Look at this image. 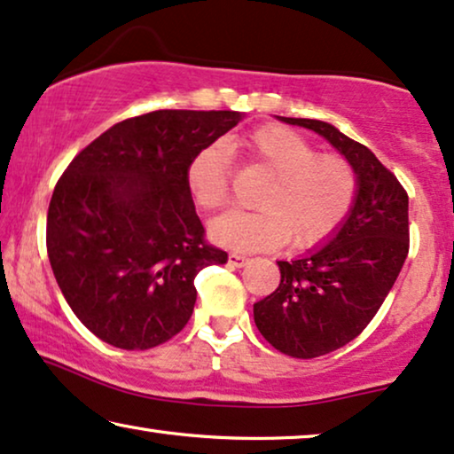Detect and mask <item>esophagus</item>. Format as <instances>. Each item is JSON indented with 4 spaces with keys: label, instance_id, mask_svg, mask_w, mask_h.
<instances>
[{
    "label": "esophagus",
    "instance_id": "1",
    "mask_svg": "<svg viewBox=\"0 0 454 454\" xmlns=\"http://www.w3.org/2000/svg\"><path fill=\"white\" fill-rule=\"evenodd\" d=\"M247 262H249V257L240 255V253H231V255H228V263L234 265V268H243Z\"/></svg>",
    "mask_w": 454,
    "mask_h": 454
}]
</instances>
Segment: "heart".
<instances>
[{"label": "heart", "mask_w": 454, "mask_h": 454, "mask_svg": "<svg viewBox=\"0 0 454 454\" xmlns=\"http://www.w3.org/2000/svg\"><path fill=\"white\" fill-rule=\"evenodd\" d=\"M251 164L268 176L255 199L259 211L228 214L211 223L217 245L237 251H270L288 243L311 249L334 237L359 195L348 160L319 153L316 145L284 126H263L240 141ZM231 157L223 145H209L186 168V189L197 207L220 211L231 199Z\"/></svg>", "instance_id": "b5f03b06"}]
</instances>
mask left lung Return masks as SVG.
Masks as SVG:
<instances>
[{"instance_id":"8db88e82","label":"left lung","mask_w":454,"mask_h":454,"mask_svg":"<svg viewBox=\"0 0 454 454\" xmlns=\"http://www.w3.org/2000/svg\"><path fill=\"white\" fill-rule=\"evenodd\" d=\"M330 141L355 168L359 195L334 237L293 262L253 305L257 330L294 359H313L357 338L395 286L409 253V197L382 161L322 120L280 118Z\"/></svg>"}]
</instances>
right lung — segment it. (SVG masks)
<instances>
[{
	"label": "right lung",
	"mask_w": 454,
	"mask_h": 454,
	"mask_svg": "<svg viewBox=\"0 0 454 454\" xmlns=\"http://www.w3.org/2000/svg\"><path fill=\"white\" fill-rule=\"evenodd\" d=\"M240 120L231 110L122 120L59 176L47 211V255L70 309L97 338L145 350L191 319L195 276L226 263L228 253L205 240L186 168Z\"/></svg>",
	"instance_id": "obj_1"
}]
</instances>
